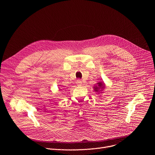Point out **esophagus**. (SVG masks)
<instances>
[{
  "mask_svg": "<svg viewBox=\"0 0 155 155\" xmlns=\"http://www.w3.org/2000/svg\"><path fill=\"white\" fill-rule=\"evenodd\" d=\"M76 83L77 84V86H81L82 84V81H81V80H77L76 81Z\"/></svg>",
  "mask_w": 155,
  "mask_h": 155,
  "instance_id": "34e87169",
  "label": "esophagus"
}]
</instances>
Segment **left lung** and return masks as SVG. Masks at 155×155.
<instances>
[{
  "label": "left lung",
  "mask_w": 155,
  "mask_h": 155,
  "mask_svg": "<svg viewBox=\"0 0 155 155\" xmlns=\"http://www.w3.org/2000/svg\"><path fill=\"white\" fill-rule=\"evenodd\" d=\"M94 91L96 92L98 94L103 93V91L105 88V84L104 83V81H99L96 83V86H94Z\"/></svg>",
  "instance_id": "8db88e82"
}]
</instances>
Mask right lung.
<instances>
[{
	"instance_id": "1",
	"label": "right lung",
	"mask_w": 155,
	"mask_h": 155,
	"mask_svg": "<svg viewBox=\"0 0 155 155\" xmlns=\"http://www.w3.org/2000/svg\"><path fill=\"white\" fill-rule=\"evenodd\" d=\"M60 90H61V89H60Z\"/></svg>"
}]
</instances>
